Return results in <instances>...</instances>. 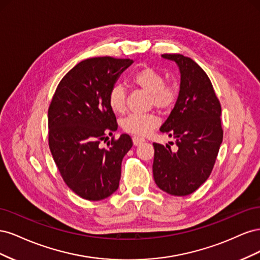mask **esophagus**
<instances>
[{"mask_svg": "<svg viewBox=\"0 0 260 260\" xmlns=\"http://www.w3.org/2000/svg\"><path fill=\"white\" fill-rule=\"evenodd\" d=\"M132 141H133V144H135L136 146H138V145H140L141 143H143L144 142V139H142V138H138V137H133L132 138Z\"/></svg>", "mask_w": 260, "mask_h": 260, "instance_id": "34e87169", "label": "esophagus"}]
</instances>
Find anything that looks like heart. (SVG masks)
<instances>
[{
	"label": "heart",
	"mask_w": 260,
	"mask_h": 260,
	"mask_svg": "<svg viewBox=\"0 0 260 260\" xmlns=\"http://www.w3.org/2000/svg\"><path fill=\"white\" fill-rule=\"evenodd\" d=\"M132 82L138 88L149 94V103L160 112H169L178 100V90L175 85L165 84L166 78L152 67L140 69L132 77ZM108 105L114 113H122L125 108V90L122 85L115 84L109 90ZM155 115L131 114L120 120L123 131L137 137H145L158 125Z\"/></svg>",
	"instance_id": "obj_1"
}]
</instances>
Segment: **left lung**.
<instances>
[{
	"label": "left lung",
	"mask_w": 260,
	"mask_h": 260,
	"mask_svg": "<svg viewBox=\"0 0 260 260\" xmlns=\"http://www.w3.org/2000/svg\"><path fill=\"white\" fill-rule=\"evenodd\" d=\"M161 57L175 61L180 70L177 103L159 129L176 139L178 151L153 143V176L164 192L185 196L198 190L214 168L223 138L221 106L208 76L193 59L181 54Z\"/></svg>",
	"instance_id": "obj_1"
}]
</instances>
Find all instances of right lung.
<instances>
[{
  "label": "right lung",
  "mask_w": 260,
  "mask_h": 260,
  "mask_svg": "<svg viewBox=\"0 0 260 260\" xmlns=\"http://www.w3.org/2000/svg\"><path fill=\"white\" fill-rule=\"evenodd\" d=\"M132 62L109 56L84 59L62 78L52 99L51 153L67 186L84 200H104L119 186L121 161L132 140L123 133L107 148L100 143L118 128L107 96Z\"/></svg>",
  "instance_id": "add662e5"
}]
</instances>
